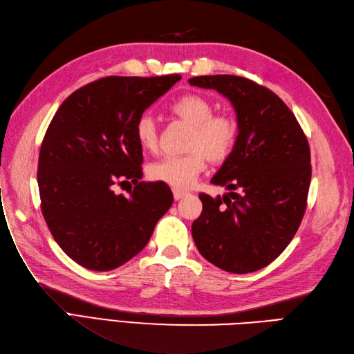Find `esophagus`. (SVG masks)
Masks as SVG:
<instances>
[{
  "label": "esophagus",
  "instance_id": "esophagus-1",
  "mask_svg": "<svg viewBox=\"0 0 354 354\" xmlns=\"http://www.w3.org/2000/svg\"><path fill=\"white\" fill-rule=\"evenodd\" d=\"M187 196V191H182V189H178V188H174V198L175 200H180L182 197Z\"/></svg>",
  "mask_w": 354,
  "mask_h": 354
}]
</instances>
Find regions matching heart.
I'll return each instance as SVG.
<instances>
[{
    "instance_id": "obj_1",
    "label": "heart",
    "mask_w": 354,
    "mask_h": 354,
    "mask_svg": "<svg viewBox=\"0 0 354 354\" xmlns=\"http://www.w3.org/2000/svg\"><path fill=\"white\" fill-rule=\"evenodd\" d=\"M172 115L191 127L184 156L165 157L148 167V176L174 188L185 189L206 167L207 160L219 165L231 157L238 141V122L226 113H216L212 102L201 95L178 98ZM135 138L145 151H156L160 133L156 120L144 115L135 123Z\"/></svg>"
}]
</instances>
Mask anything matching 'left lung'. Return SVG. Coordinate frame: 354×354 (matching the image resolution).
Instances as JSON below:
<instances>
[{
	"instance_id": "left-lung-1",
	"label": "left lung",
	"mask_w": 354,
	"mask_h": 354,
	"mask_svg": "<svg viewBox=\"0 0 354 354\" xmlns=\"http://www.w3.org/2000/svg\"><path fill=\"white\" fill-rule=\"evenodd\" d=\"M188 82L230 100L239 128L234 153L212 178L230 192L216 198L200 194L194 243L226 272L259 270L283 252L301 223L312 178L309 142L287 104L247 77L213 75Z\"/></svg>"
}]
</instances>
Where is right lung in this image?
<instances>
[{
    "label": "right lung",
    "instance_id": "add662e5",
    "mask_svg": "<svg viewBox=\"0 0 354 354\" xmlns=\"http://www.w3.org/2000/svg\"><path fill=\"white\" fill-rule=\"evenodd\" d=\"M180 75L107 76L76 89L57 110L38 160L41 210L55 243L91 270L127 263L174 203L163 182H142L135 123ZM131 180L130 197L112 187Z\"/></svg>",
    "mask_w": 354,
    "mask_h": 354
}]
</instances>
